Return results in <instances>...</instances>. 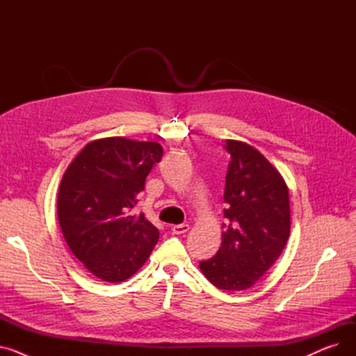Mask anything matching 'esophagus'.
Here are the masks:
<instances>
[{
  "mask_svg": "<svg viewBox=\"0 0 356 356\" xmlns=\"http://www.w3.org/2000/svg\"><path fill=\"white\" fill-rule=\"evenodd\" d=\"M189 225L188 223H180V225H173L172 227V231H173V234H176V235H181V234H186L189 231Z\"/></svg>",
  "mask_w": 356,
  "mask_h": 356,
  "instance_id": "obj_1",
  "label": "esophagus"
}]
</instances>
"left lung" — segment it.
Masks as SVG:
<instances>
[{
    "label": "left lung",
    "instance_id": "8db88e82",
    "mask_svg": "<svg viewBox=\"0 0 356 356\" xmlns=\"http://www.w3.org/2000/svg\"><path fill=\"white\" fill-rule=\"evenodd\" d=\"M225 148L231 161L222 244L199 267L215 287L239 291L252 287L282 255L290 235V197L284 179L258 149L236 140H227Z\"/></svg>",
    "mask_w": 356,
    "mask_h": 356
}]
</instances>
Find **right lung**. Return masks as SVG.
I'll return each mask as SVG.
<instances>
[{
	"label": "right lung",
	"mask_w": 356,
	"mask_h": 356,
	"mask_svg": "<svg viewBox=\"0 0 356 356\" xmlns=\"http://www.w3.org/2000/svg\"><path fill=\"white\" fill-rule=\"evenodd\" d=\"M161 157L159 143L109 137L86 144L66 168L60 228L73 255L102 282H125L157 244L159 229L134 208Z\"/></svg>",
	"instance_id": "obj_1"
}]
</instances>
